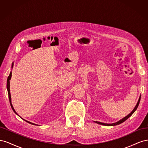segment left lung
I'll use <instances>...</instances> for the list:
<instances>
[{"label": "left lung", "mask_w": 148, "mask_h": 148, "mask_svg": "<svg viewBox=\"0 0 148 148\" xmlns=\"http://www.w3.org/2000/svg\"><path fill=\"white\" fill-rule=\"evenodd\" d=\"M140 99H141V96H140V97H139V99H138V102H137L136 105L135 107V108L133 109V110L128 115H127L126 116V117H125L124 118H123V119H122L121 120H120L119 121H118V122H115V123H102V122H97V121H94V122H95V123H97V124L105 125V126H115V125H119V124H120V123H123V122H125V120H127L130 117H131L132 115L136 111V110L137 109L138 107V106H139V104H140Z\"/></svg>", "instance_id": "8db88e82"}]
</instances>
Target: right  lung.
Listing matches in <instances>:
<instances>
[{"mask_svg": "<svg viewBox=\"0 0 148 148\" xmlns=\"http://www.w3.org/2000/svg\"><path fill=\"white\" fill-rule=\"evenodd\" d=\"M13 63H12V69H13ZM11 77H12V71H10V75H9V76H8V78H7V91H8V97H9V101H10V104L12 109V110H13V112H15L16 115H18V114L16 112L15 110L14 109V108H13V107L12 104V99H11V95H10V79H11ZM18 116H19V115H18ZM19 117H20V116H19ZM21 119H22V118H21ZM23 119V120H25V121H26V122H28V123H30V124H32V125H37V124L31 123V122H29V121L26 120H25V119Z\"/></svg>", "mask_w": 148, "mask_h": 148, "instance_id": "obj_1", "label": "right lung"}]
</instances>
